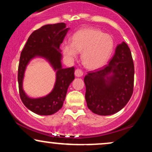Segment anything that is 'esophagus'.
I'll list each match as a JSON object with an SVG mask.
<instances>
[{
    "mask_svg": "<svg viewBox=\"0 0 152 152\" xmlns=\"http://www.w3.org/2000/svg\"><path fill=\"white\" fill-rule=\"evenodd\" d=\"M83 72L81 69H76V71H75V75H76V76H77V77H81V76H83Z\"/></svg>",
    "mask_w": 152,
    "mask_h": 152,
    "instance_id": "1",
    "label": "esophagus"
}]
</instances>
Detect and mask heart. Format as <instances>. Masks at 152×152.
<instances>
[{
	"instance_id": "obj_1",
	"label": "heart",
	"mask_w": 152,
	"mask_h": 152,
	"mask_svg": "<svg viewBox=\"0 0 152 152\" xmlns=\"http://www.w3.org/2000/svg\"><path fill=\"white\" fill-rule=\"evenodd\" d=\"M114 40L108 34L93 28H84L72 36V43L64 42L63 53L69 61L74 60L82 52L81 60L88 69H98L108 61L113 50Z\"/></svg>"
}]
</instances>
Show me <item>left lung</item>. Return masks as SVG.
<instances>
[{
    "label": "left lung",
    "instance_id": "8db88e82",
    "mask_svg": "<svg viewBox=\"0 0 152 152\" xmlns=\"http://www.w3.org/2000/svg\"><path fill=\"white\" fill-rule=\"evenodd\" d=\"M134 66L130 48L118 45L107 65L88 72L84 77L85 98L92 112L101 116L114 114L128 103L134 91Z\"/></svg>",
    "mask_w": 152,
    "mask_h": 152
}]
</instances>
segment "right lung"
<instances>
[{
    "mask_svg": "<svg viewBox=\"0 0 152 152\" xmlns=\"http://www.w3.org/2000/svg\"><path fill=\"white\" fill-rule=\"evenodd\" d=\"M69 29L64 23L42 26L31 34L20 53L18 70L19 94L24 105L35 114L51 115L61 109L69 86L74 79V67L62 68L59 49ZM37 56L43 57L50 63L57 71V80L49 94L41 98L31 99L22 89V79L26 66Z\"/></svg>",
    "mask_w": 152,
    "mask_h": 152,
    "instance_id": "1",
    "label": "right lung"
}]
</instances>
